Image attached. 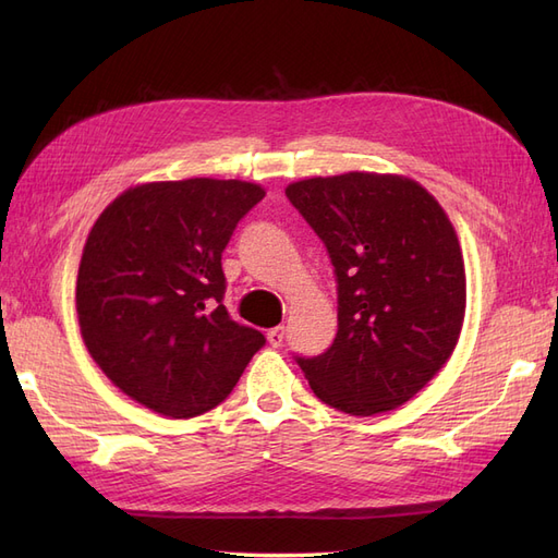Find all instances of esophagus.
<instances>
[{
	"instance_id": "obj_1",
	"label": "esophagus",
	"mask_w": 558,
	"mask_h": 558,
	"mask_svg": "<svg viewBox=\"0 0 558 558\" xmlns=\"http://www.w3.org/2000/svg\"><path fill=\"white\" fill-rule=\"evenodd\" d=\"M283 335H286L283 326H277V328H272V330H267V342L272 344L275 349H279V347L283 344Z\"/></svg>"
}]
</instances>
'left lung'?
<instances>
[{
	"label": "left lung",
	"instance_id": "obj_1",
	"mask_svg": "<svg viewBox=\"0 0 558 558\" xmlns=\"http://www.w3.org/2000/svg\"><path fill=\"white\" fill-rule=\"evenodd\" d=\"M286 197L326 244L337 281L332 344L295 363L335 410H396L459 342L465 267L451 221L426 189L393 174L305 179Z\"/></svg>",
	"mask_w": 558,
	"mask_h": 558
}]
</instances>
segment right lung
<instances>
[{"mask_svg":"<svg viewBox=\"0 0 558 558\" xmlns=\"http://www.w3.org/2000/svg\"><path fill=\"white\" fill-rule=\"evenodd\" d=\"M265 197L238 179L144 183L118 195L83 248V342L125 396L172 418L221 404L265 335L232 320L221 256Z\"/></svg>","mask_w":558,"mask_h":558,"instance_id":"1","label":"right lung"}]
</instances>
